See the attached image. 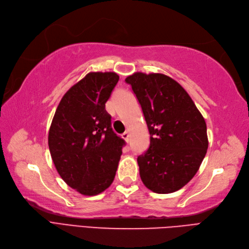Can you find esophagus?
<instances>
[{
    "label": "esophagus",
    "mask_w": 249,
    "mask_h": 249,
    "mask_svg": "<svg viewBox=\"0 0 249 249\" xmlns=\"http://www.w3.org/2000/svg\"><path fill=\"white\" fill-rule=\"evenodd\" d=\"M122 138L128 142H129V132H128V131H125L123 134H122Z\"/></svg>",
    "instance_id": "obj_1"
}]
</instances>
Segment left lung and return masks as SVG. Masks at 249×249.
I'll list each match as a JSON object with an SVG mask.
<instances>
[{"label":"left lung","instance_id":"obj_1","mask_svg":"<svg viewBox=\"0 0 249 249\" xmlns=\"http://www.w3.org/2000/svg\"><path fill=\"white\" fill-rule=\"evenodd\" d=\"M150 133L149 148L138 157L146 187L172 194L194 178L208 149L207 126L196 104L173 78L142 72L128 76Z\"/></svg>","mask_w":249,"mask_h":249}]
</instances>
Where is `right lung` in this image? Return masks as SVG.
Instances as JSON below:
<instances>
[{"label":"right lung","mask_w":249,"mask_h":249,"mask_svg":"<svg viewBox=\"0 0 249 249\" xmlns=\"http://www.w3.org/2000/svg\"><path fill=\"white\" fill-rule=\"evenodd\" d=\"M119 82L115 72H91L71 87L55 110L49 147L70 187L96 196L113 183L125 141L111 128L106 103Z\"/></svg>","instance_id":"right-lung-1"}]
</instances>
